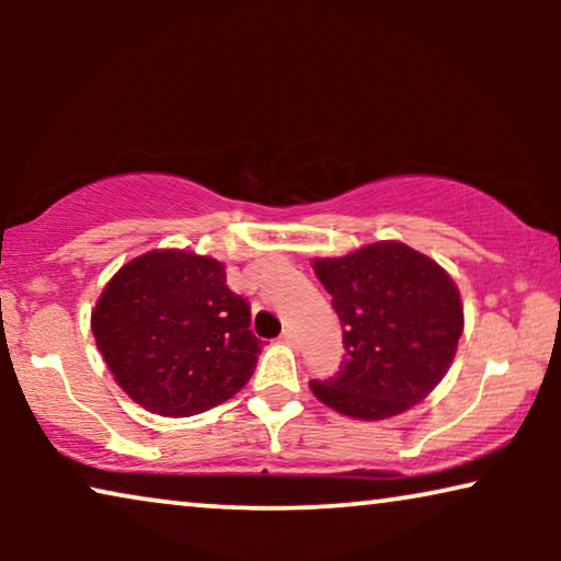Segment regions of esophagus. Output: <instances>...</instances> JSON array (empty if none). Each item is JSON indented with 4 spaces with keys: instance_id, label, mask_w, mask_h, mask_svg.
I'll return each mask as SVG.
<instances>
[{
    "instance_id": "obj_1",
    "label": "esophagus",
    "mask_w": 561,
    "mask_h": 561,
    "mask_svg": "<svg viewBox=\"0 0 561 561\" xmlns=\"http://www.w3.org/2000/svg\"><path fill=\"white\" fill-rule=\"evenodd\" d=\"M296 340H298V336H296V332H294V329H286V332H283V334H280V342H286V344H290V347H294V344H296Z\"/></svg>"
}]
</instances>
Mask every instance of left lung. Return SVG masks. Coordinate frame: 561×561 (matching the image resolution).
I'll return each instance as SVG.
<instances>
[{
  "label": "left lung",
  "instance_id": "1",
  "mask_svg": "<svg viewBox=\"0 0 561 561\" xmlns=\"http://www.w3.org/2000/svg\"><path fill=\"white\" fill-rule=\"evenodd\" d=\"M347 350L311 393L342 416L382 421L424 401L449 373L465 329L457 283L424 252L380 240L342 257H313Z\"/></svg>",
  "mask_w": 561,
  "mask_h": 561
}]
</instances>
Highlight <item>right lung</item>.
<instances>
[{
    "label": "right lung",
    "instance_id": "obj_1",
    "mask_svg": "<svg viewBox=\"0 0 561 561\" xmlns=\"http://www.w3.org/2000/svg\"><path fill=\"white\" fill-rule=\"evenodd\" d=\"M96 350L117 386L158 416H196L240 393L260 340L225 263L181 248L127 260L91 309Z\"/></svg>",
    "mask_w": 561,
    "mask_h": 561
}]
</instances>
